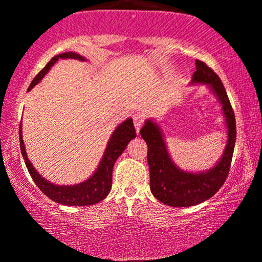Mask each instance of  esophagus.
Segmentation results:
<instances>
[{"label":"esophagus","mask_w":262,"mask_h":262,"mask_svg":"<svg viewBox=\"0 0 262 262\" xmlns=\"http://www.w3.org/2000/svg\"><path fill=\"white\" fill-rule=\"evenodd\" d=\"M133 122H134V125H135V130H137V133H139L141 125H143L144 123V116L140 113H135L133 116Z\"/></svg>","instance_id":"1"}]
</instances>
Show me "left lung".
Here are the masks:
<instances>
[{"label":"left lung","mask_w":262,"mask_h":262,"mask_svg":"<svg viewBox=\"0 0 262 262\" xmlns=\"http://www.w3.org/2000/svg\"><path fill=\"white\" fill-rule=\"evenodd\" d=\"M192 83H208L222 103L228 127V144L224 154L213 169L207 172L191 173L177 169L171 161L158 124L146 121L140 134L148 145L150 189L155 198L171 207H189L213 197L223 186L230 170L236 140L235 114L218 75L206 62L196 60Z\"/></svg>","instance_id":"obj_1"}]
</instances>
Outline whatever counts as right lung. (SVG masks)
<instances>
[{"mask_svg": "<svg viewBox=\"0 0 262 262\" xmlns=\"http://www.w3.org/2000/svg\"><path fill=\"white\" fill-rule=\"evenodd\" d=\"M59 59H76V60H85L83 56L79 55L75 53H64L60 55L54 56V58L45 65L43 70L39 73L37 76L33 79V81L29 85V90H32L37 83L44 77V75L50 70V68L58 61ZM137 137L135 133V128L133 124V121L128 118L122 124L117 127L116 130L113 132L112 137H111L108 145L104 151L103 158L98 165V169L96 172L86 180L85 182L79 183V185L74 186H56L54 183H50L49 181L43 179L37 170L33 167L31 161L27 158V152L25 149V143L22 139V129L19 125V144H20V151H22V156L25 159L26 166L28 169L29 173H31L33 181L38 186L39 189L45 194L53 200L54 202L65 204V206H91V204L101 202L104 200L110 193L111 187H112V171L114 162L117 159L121 156V154L127 148L128 143L133 138Z\"/></svg>", "mask_w": 262, "mask_h": 262, "instance_id": "1", "label": "right lung"}]
</instances>
